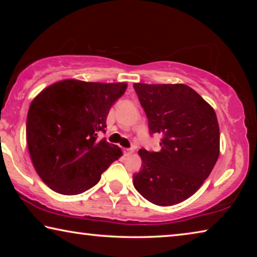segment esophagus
Here are the masks:
<instances>
[{
  "label": "esophagus",
  "mask_w": 257,
  "mask_h": 257,
  "mask_svg": "<svg viewBox=\"0 0 257 257\" xmlns=\"http://www.w3.org/2000/svg\"><path fill=\"white\" fill-rule=\"evenodd\" d=\"M133 152H134V150H133V149H124V150H123V153H124V155H125V156L132 155V154H133Z\"/></svg>",
  "instance_id": "obj_1"
}]
</instances>
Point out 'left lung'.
I'll list each match as a JSON object with an SVG mask.
<instances>
[{"instance_id": "left-lung-1", "label": "left lung", "mask_w": 257, "mask_h": 257, "mask_svg": "<svg viewBox=\"0 0 257 257\" xmlns=\"http://www.w3.org/2000/svg\"><path fill=\"white\" fill-rule=\"evenodd\" d=\"M149 120L160 134L159 152L139 150L141 171L134 186L147 201L170 206L196 193L219 158L220 133L211 105L184 84H134Z\"/></svg>"}]
</instances>
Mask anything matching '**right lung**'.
Masks as SVG:
<instances>
[{
    "mask_svg": "<svg viewBox=\"0 0 257 257\" xmlns=\"http://www.w3.org/2000/svg\"><path fill=\"white\" fill-rule=\"evenodd\" d=\"M124 82L62 80L51 85L30 104L27 144L38 176L52 190L78 195L97 184L121 156L105 138L111 106L125 92Z\"/></svg>",
    "mask_w": 257,
    "mask_h": 257,
    "instance_id": "add662e5",
    "label": "right lung"
}]
</instances>
